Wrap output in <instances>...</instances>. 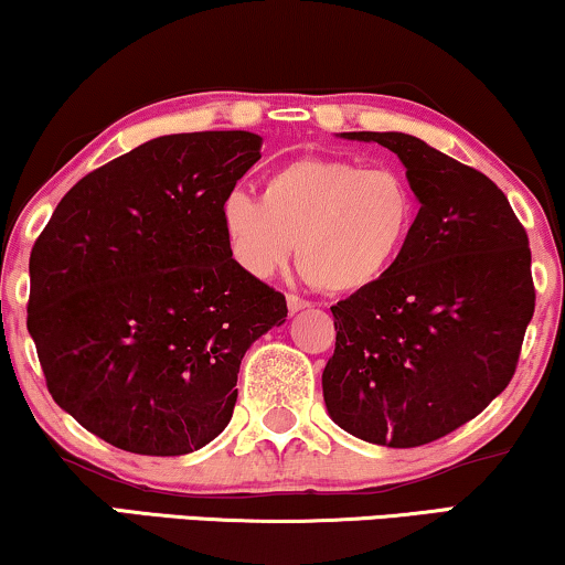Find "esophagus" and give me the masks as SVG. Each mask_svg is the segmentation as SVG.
Masks as SVG:
<instances>
[{
	"label": "esophagus",
	"instance_id": "obj_1",
	"mask_svg": "<svg viewBox=\"0 0 565 565\" xmlns=\"http://www.w3.org/2000/svg\"><path fill=\"white\" fill-rule=\"evenodd\" d=\"M287 307H289V312H299V310H305V307H310V302L297 295H287Z\"/></svg>",
	"mask_w": 565,
	"mask_h": 565
}]
</instances>
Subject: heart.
Instances as JSON below:
<instances>
[{"mask_svg":"<svg viewBox=\"0 0 565 565\" xmlns=\"http://www.w3.org/2000/svg\"><path fill=\"white\" fill-rule=\"evenodd\" d=\"M221 230L234 260L255 278L297 266L328 295L373 289L398 266L419 203L398 171L347 159H297L270 171L263 198L234 188L221 198Z\"/></svg>","mask_w":565,"mask_h":565,"instance_id":"heart-1","label":"heart"}]
</instances>
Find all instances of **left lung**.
<instances>
[{
	"instance_id": "1",
	"label": "left lung",
	"mask_w": 565,
	"mask_h": 565,
	"mask_svg": "<svg viewBox=\"0 0 565 565\" xmlns=\"http://www.w3.org/2000/svg\"><path fill=\"white\" fill-rule=\"evenodd\" d=\"M341 135L402 159L419 218L398 266L331 307L326 409L354 438L425 446L475 419L516 373L534 316L530 239L482 171L414 135Z\"/></svg>"
}]
</instances>
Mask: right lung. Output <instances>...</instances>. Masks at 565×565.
Returning a JSON list of instances; mask_svg holds the SVG:
<instances>
[{
  "label": "right lung",
  "instance_id": "right-lung-1",
  "mask_svg": "<svg viewBox=\"0 0 565 565\" xmlns=\"http://www.w3.org/2000/svg\"><path fill=\"white\" fill-rule=\"evenodd\" d=\"M260 146L245 130L142 142L85 174L35 239L28 333L49 394L122 451L211 443L232 419L242 356L287 320L218 218Z\"/></svg>",
  "mask_w": 565,
  "mask_h": 565
}]
</instances>
